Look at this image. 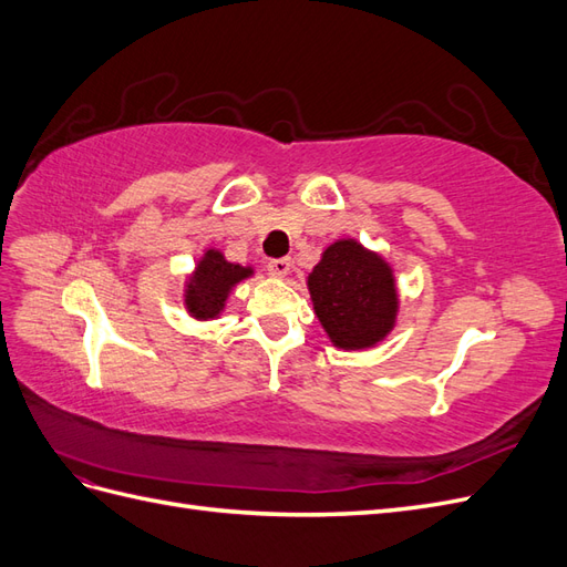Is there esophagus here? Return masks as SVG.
<instances>
[{
  "instance_id": "34e87169",
  "label": "esophagus",
  "mask_w": 567,
  "mask_h": 567,
  "mask_svg": "<svg viewBox=\"0 0 567 567\" xmlns=\"http://www.w3.org/2000/svg\"><path fill=\"white\" fill-rule=\"evenodd\" d=\"M267 271L271 274V277L284 279L286 274L290 271V257H277V260H269L267 262Z\"/></svg>"
}]
</instances>
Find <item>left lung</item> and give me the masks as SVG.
<instances>
[{
  "instance_id": "obj_1",
  "label": "left lung",
  "mask_w": 567,
  "mask_h": 567,
  "mask_svg": "<svg viewBox=\"0 0 567 567\" xmlns=\"http://www.w3.org/2000/svg\"><path fill=\"white\" fill-rule=\"evenodd\" d=\"M315 315L336 348H373L394 329L400 310L392 267L354 238H340L321 252L307 277Z\"/></svg>"
}]
</instances>
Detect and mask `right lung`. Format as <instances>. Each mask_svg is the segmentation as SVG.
Returning a JSON list of instances; mask_svg holds the SVG:
<instances>
[{
	"label": "right lung",
	"mask_w": 567,
	"mask_h": 567,
	"mask_svg": "<svg viewBox=\"0 0 567 567\" xmlns=\"http://www.w3.org/2000/svg\"><path fill=\"white\" fill-rule=\"evenodd\" d=\"M252 277V267H241L227 262L225 255L215 248L203 252L192 277L184 288V305L186 312L194 319L208 321L217 319L225 310L227 298L236 284Z\"/></svg>",
	"instance_id": "right-lung-1"
}]
</instances>
